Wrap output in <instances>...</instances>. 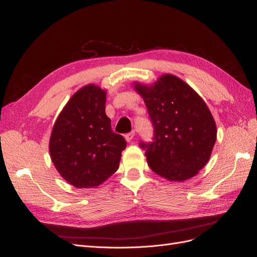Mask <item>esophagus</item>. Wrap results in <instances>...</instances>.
<instances>
[{
  "mask_svg": "<svg viewBox=\"0 0 257 257\" xmlns=\"http://www.w3.org/2000/svg\"><path fill=\"white\" fill-rule=\"evenodd\" d=\"M134 136H135V132H134V131H133V132H130V133H127V134H125V135H124V137H125L126 141H132V139L134 138Z\"/></svg>",
  "mask_w": 257,
  "mask_h": 257,
  "instance_id": "obj_1",
  "label": "esophagus"
}]
</instances>
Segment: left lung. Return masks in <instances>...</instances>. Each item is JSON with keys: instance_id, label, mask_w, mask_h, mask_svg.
<instances>
[{"instance_id": "1", "label": "left lung", "mask_w": 257, "mask_h": 257, "mask_svg": "<svg viewBox=\"0 0 257 257\" xmlns=\"http://www.w3.org/2000/svg\"><path fill=\"white\" fill-rule=\"evenodd\" d=\"M152 123V141H143L151 169L170 181L192 178L204 167L216 143L213 116L198 93L179 77L163 75L152 87L136 84Z\"/></svg>"}]
</instances>
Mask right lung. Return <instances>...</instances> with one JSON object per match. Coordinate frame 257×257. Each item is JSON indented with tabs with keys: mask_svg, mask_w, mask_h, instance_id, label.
Here are the masks:
<instances>
[{
	"mask_svg": "<svg viewBox=\"0 0 257 257\" xmlns=\"http://www.w3.org/2000/svg\"><path fill=\"white\" fill-rule=\"evenodd\" d=\"M106 92L88 85L79 89L58 116L50 154L60 175L77 188L99 186L118 170L126 141L105 113Z\"/></svg>",
	"mask_w": 257,
	"mask_h": 257,
	"instance_id": "obj_1",
	"label": "right lung"
}]
</instances>
